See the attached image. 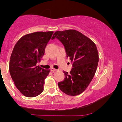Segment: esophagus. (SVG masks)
Listing matches in <instances>:
<instances>
[{
  "label": "esophagus",
  "mask_w": 122,
  "mask_h": 122,
  "mask_svg": "<svg viewBox=\"0 0 122 122\" xmlns=\"http://www.w3.org/2000/svg\"><path fill=\"white\" fill-rule=\"evenodd\" d=\"M51 71L52 72H56V71H57V69H54V68H51Z\"/></svg>",
  "instance_id": "esophagus-1"
}]
</instances>
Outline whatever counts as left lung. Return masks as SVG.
Segmentation results:
<instances>
[{"instance_id": "8db88e82", "label": "left lung", "mask_w": 122, "mask_h": 122, "mask_svg": "<svg viewBox=\"0 0 122 122\" xmlns=\"http://www.w3.org/2000/svg\"><path fill=\"white\" fill-rule=\"evenodd\" d=\"M57 38L64 45L66 56L73 62L69 73L63 71L65 79L59 82L60 90L70 96H77L88 87L96 73L99 54L95 43L76 30L57 31L52 40Z\"/></svg>"}]
</instances>
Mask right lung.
Here are the masks:
<instances>
[{
  "label": "right lung",
  "mask_w": 122,
  "mask_h": 122,
  "mask_svg": "<svg viewBox=\"0 0 122 122\" xmlns=\"http://www.w3.org/2000/svg\"><path fill=\"white\" fill-rule=\"evenodd\" d=\"M53 33L38 31L25 35L14 47L10 60V73L16 87L25 96L34 97L43 92L45 79L50 71L37 64L44 55Z\"/></svg>",
  "instance_id": "add662e5"
}]
</instances>
